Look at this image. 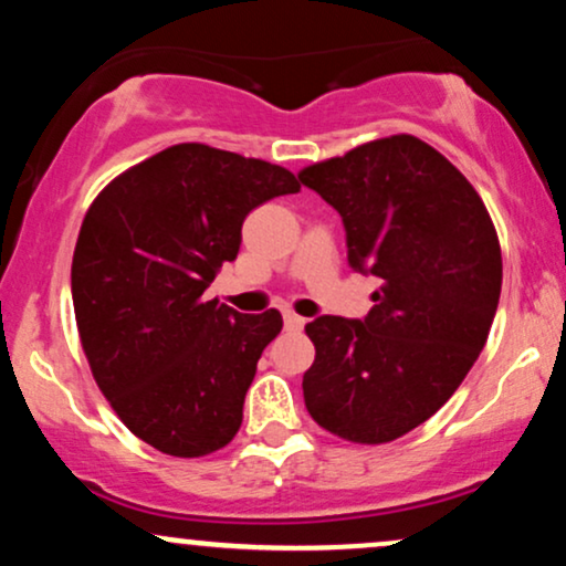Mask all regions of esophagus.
<instances>
[{
  "instance_id": "obj_1",
  "label": "esophagus",
  "mask_w": 566,
  "mask_h": 566,
  "mask_svg": "<svg viewBox=\"0 0 566 566\" xmlns=\"http://www.w3.org/2000/svg\"><path fill=\"white\" fill-rule=\"evenodd\" d=\"M303 324H305V319H303V316H297L295 311H284V327H287V329H303Z\"/></svg>"
}]
</instances>
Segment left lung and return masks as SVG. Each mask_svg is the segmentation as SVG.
I'll return each mask as SVG.
<instances>
[{"label": "left lung", "instance_id": "left-lung-1", "mask_svg": "<svg viewBox=\"0 0 566 566\" xmlns=\"http://www.w3.org/2000/svg\"><path fill=\"white\" fill-rule=\"evenodd\" d=\"M297 178L340 212L348 263L380 279L365 322L305 324L316 348L305 409L335 437L386 444L426 423L484 348L503 284L495 223L465 175L415 135L361 143Z\"/></svg>", "mask_w": 566, "mask_h": 566}]
</instances>
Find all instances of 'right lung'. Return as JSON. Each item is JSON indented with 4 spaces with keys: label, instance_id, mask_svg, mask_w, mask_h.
I'll return each mask as SVG.
<instances>
[{
    "label": "right lung",
    "instance_id": "obj_1",
    "mask_svg": "<svg viewBox=\"0 0 566 566\" xmlns=\"http://www.w3.org/2000/svg\"><path fill=\"white\" fill-rule=\"evenodd\" d=\"M295 191L271 161L178 143L90 205L71 261L76 329L97 388L154 450L205 458L237 437L282 314H239L205 290L237 258L244 218Z\"/></svg>",
    "mask_w": 566,
    "mask_h": 566
}]
</instances>
